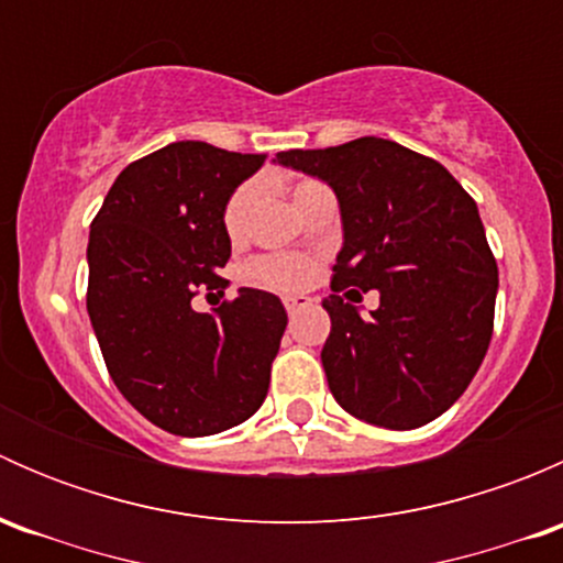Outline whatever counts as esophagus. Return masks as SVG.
Returning a JSON list of instances; mask_svg holds the SVG:
<instances>
[{
  "instance_id": "34e87169",
  "label": "esophagus",
  "mask_w": 563,
  "mask_h": 563,
  "mask_svg": "<svg viewBox=\"0 0 563 563\" xmlns=\"http://www.w3.org/2000/svg\"><path fill=\"white\" fill-rule=\"evenodd\" d=\"M283 305H286L288 316H294L297 310L308 308V305H313V299L308 297V294H288V297H283Z\"/></svg>"
}]
</instances>
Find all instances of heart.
Returning <instances> with one entry per match:
<instances>
[{
	"mask_svg": "<svg viewBox=\"0 0 563 563\" xmlns=\"http://www.w3.org/2000/svg\"><path fill=\"white\" fill-rule=\"evenodd\" d=\"M327 190L323 185H318L313 179H302L294 185L291 196L294 203H302L308 196H316V192ZM255 196H258V187L255 181H245L234 190V196L229 198L223 212V229L231 240H240L247 231L250 212H253ZM250 275L258 286L277 288V291H291V288H299L310 277V264L305 258H297V255H264V258L255 261L250 266Z\"/></svg>",
	"mask_w": 563,
	"mask_h": 563,
	"instance_id": "b5f03b06",
	"label": "heart"
}]
</instances>
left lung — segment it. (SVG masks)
I'll return each mask as SVG.
<instances>
[{
  "mask_svg": "<svg viewBox=\"0 0 563 563\" xmlns=\"http://www.w3.org/2000/svg\"><path fill=\"white\" fill-rule=\"evenodd\" d=\"M275 163L338 196L343 247L321 302L332 318L329 391L378 428L433 422L476 376L493 334L498 266L474 198L441 163L376 135L277 152ZM351 285L376 287L379 308L365 317L345 303L361 291Z\"/></svg>",
  "mask_w": 563,
  "mask_h": 563,
  "instance_id": "8db88e82",
  "label": "left lung"
}]
</instances>
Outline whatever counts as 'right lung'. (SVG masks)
<instances>
[{
  "instance_id": "right-lung-1",
  "label": "right lung",
  "mask_w": 563,
  "mask_h": 563,
  "mask_svg": "<svg viewBox=\"0 0 563 563\" xmlns=\"http://www.w3.org/2000/svg\"><path fill=\"white\" fill-rule=\"evenodd\" d=\"M264 155L176 141L130 163L89 231L87 310L113 384L152 424L185 439L253 417L286 332L275 294L240 288L196 313L192 297L229 286L223 212Z\"/></svg>"
}]
</instances>
